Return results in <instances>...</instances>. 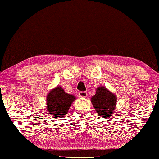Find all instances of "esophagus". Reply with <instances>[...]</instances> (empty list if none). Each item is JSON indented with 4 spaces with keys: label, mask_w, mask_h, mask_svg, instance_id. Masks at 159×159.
Here are the masks:
<instances>
[{
    "label": "esophagus",
    "mask_w": 159,
    "mask_h": 159,
    "mask_svg": "<svg viewBox=\"0 0 159 159\" xmlns=\"http://www.w3.org/2000/svg\"><path fill=\"white\" fill-rule=\"evenodd\" d=\"M79 96L80 98H86L87 96V93L85 91H83V92H80L79 93Z\"/></svg>",
    "instance_id": "34e87169"
}]
</instances>
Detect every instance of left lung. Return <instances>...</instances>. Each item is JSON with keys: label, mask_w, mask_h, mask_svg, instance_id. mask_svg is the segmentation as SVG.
Returning <instances> with one entry per match:
<instances>
[{"label": "left lung", "mask_w": 159, "mask_h": 159, "mask_svg": "<svg viewBox=\"0 0 159 159\" xmlns=\"http://www.w3.org/2000/svg\"><path fill=\"white\" fill-rule=\"evenodd\" d=\"M90 101L100 117L109 118L115 110L117 96L106 87L100 86L96 89V93L90 98Z\"/></svg>", "instance_id": "obj_1"}]
</instances>
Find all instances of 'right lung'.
I'll use <instances>...</instances> for the list:
<instances>
[{"mask_svg":"<svg viewBox=\"0 0 159 159\" xmlns=\"http://www.w3.org/2000/svg\"><path fill=\"white\" fill-rule=\"evenodd\" d=\"M75 96L68 94L63 88L57 85L50 90L47 96V109L49 114L54 118H61L66 115Z\"/></svg>","mask_w":159,"mask_h":159,"instance_id":"obj_1","label":"right lung"}]
</instances>
